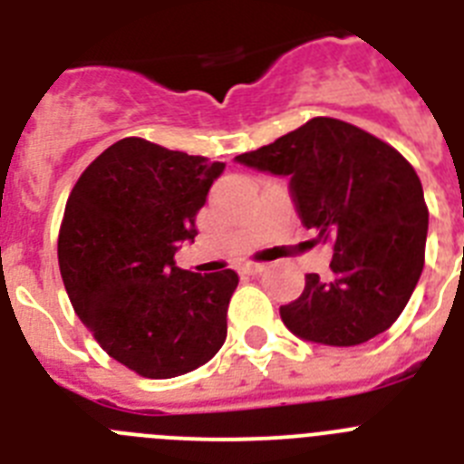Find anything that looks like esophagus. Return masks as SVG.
<instances>
[{"instance_id": "esophagus-1", "label": "esophagus", "mask_w": 464, "mask_h": 464, "mask_svg": "<svg viewBox=\"0 0 464 464\" xmlns=\"http://www.w3.org/2000/svg\"><path fill=\"white\" fill-rule=\"evenodd\" d=\"M267 269V265L265 262H246V265H241L239 272L241 274H248V276H257V274H262Z\"/></svg>"}]
</instances>
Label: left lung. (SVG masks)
I'll use <instances>...</instances> for the list:
<instances>
[{"label":"left lung","mask_w":464,"mask_h":464,"mask_svg":"<svg viewBox=\"0 0 464 464\" xmlns=\"http://www.w3.org/2000/svg\"><path fill=\"white\" fill-rule=\"evenodd\" d=\"M241 165L290 176L299 218L332 241L330 278L306 274L304 293L281 306L297 337L358 346L400 318L425 262L428 207L409 160L337 118H311Z\"/></svg>","instance_id":"left-lung-1"}]
</instances>
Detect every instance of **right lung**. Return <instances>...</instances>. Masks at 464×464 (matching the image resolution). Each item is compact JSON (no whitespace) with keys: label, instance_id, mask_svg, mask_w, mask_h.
Here are the masks:
<instances>
[{"label":"right lung","instance_id":"add662e5","mask_svg":"<svg viewBox=\"0 0 464 464\" xmlns=\"http://www.w3.org/2000/svg\"><path fill=\"white\" fill-rule=\"evenodd\" d=\"M223 162L127 137L94 158L64 207L57 262L73 311L113 360L146 379L197 370L227 337L232 269H179Z\"/></svg>","mask_w":464,"mask_h":464}]
</instances>
